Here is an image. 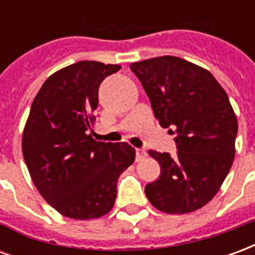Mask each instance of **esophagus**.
I'll return each mask as SVG.
<instances>
[{
  "instance_id": "obj_1",
  "label": "esophagus",
  "mask_w": 255,
  "mask_h": 255,
  "mask_svg": "<svg viewBox=\"0 0 255 255\" xmlns=\"http://www.w3.org/2000/svg\"><path fill=\"white\" fill-rule=\"evenodd\" d=\"M146 157V151L143 149H136V161H140Z\"/></svg>"
}]
</instances>
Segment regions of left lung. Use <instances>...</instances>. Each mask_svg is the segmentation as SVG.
Instances as JSON below:
<instances>
[{
    "label": "left lung",
    "mask_w": 255,
    "mask_h": 255,
    "mask_svg": "<svg viewBox=\"0 0 255 255\" xmlns=\"http://www.w3.org/2000/svg\"><path fill=\"white\" fill-rule=\"evenodd\" d=\"M129 68L161 127L176 133V155L149 150L161 173L146 186V197L164 213L195 212L217 194L235 158L238 120L228 95L208 69L175 56Z\"/></svg>",
    "instance_id": "left-lung-1"
}]
</instances>
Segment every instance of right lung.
I'll use <instances>...</instances> for the list:
<instances>
[{
	"mask_svg": "<svg viewBox=\"0 0 255 255\" xmlns=\"http://www.w3.org/2000/svg\"><path fill=\"white\" fill-rule=\"evenodd\" d=\"M117 64L79 61L46 79L32 101L21 149L30 176L43 199L76 220L109 213L117 180L135 161L126 142H97L90 133L102 80Z\"/></svg>",
	"mask_w": 255,
	"mask_h": 255,
	"instance_id": "add662e5",
	"label": "right lung"
}]
</instances>
